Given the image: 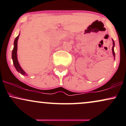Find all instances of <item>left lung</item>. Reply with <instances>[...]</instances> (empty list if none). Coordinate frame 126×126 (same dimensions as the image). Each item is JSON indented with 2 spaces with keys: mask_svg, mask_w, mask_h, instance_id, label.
Segmentation results:
<instances>
[{
  "mask_svg": "<svg viewBox=\"0 0 126 126\" xmlns=\"http://www.w3.org/2000/svg\"><path fill=\"white\" fill-rule=\"evenodd\" d=\"M112 43H113V46H112V54H113V56H114V57H115V53H114V44H115V43H114V40H112Z\"/></svg>",
  "mask_w": 126,
  "mask_h": 126,
  "instance_id": "obj_1",
  "label": "left lung"
}]
</instances>
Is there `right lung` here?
I'll return each mask as SVG.
<instances>
[{"label": "right lung", "mask_w": 126, "mask_h": 126, "mask_svg": "<svg viewBox=\"0 0 126 126\" xmlns=\"http://www.w3.org/2000/svg\"><path fill=\"white\" fill-rule=\"evenodd\" d=\"M19 35L16 38H15V41H14V48H13L12 53V59L13 60V63H14V66H15V69H16V70L19 73H20L21 74L23 75H26V73L24 72V70L22 69L21 66H20L19 63L18 58H17V46H18V40L19 38Z\"/></svg>", "instance_id": "right-lung-1"}]
</instances>
